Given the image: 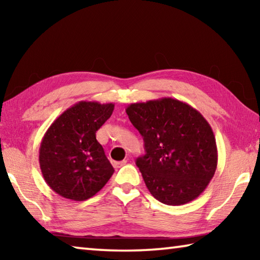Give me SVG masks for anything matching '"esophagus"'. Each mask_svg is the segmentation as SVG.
I'll return each instance as SVG.
<instances>
[{"label": "esophagus", "mask_w": 260, "mask_h": 260, "mask_svg": "<svg viewBox=\"0 0 260 260\" xmlns=\"http://www.w3.org/2000/svg\"><path fill=\"white\" fill-rule=\"evenodd\" d=\"M126 162H127V160H126V159L121 160V161H113V166L116 167V169H119V167L126 165Z\"/></svg>", "instance_id": "obj_1"}]
</instances>
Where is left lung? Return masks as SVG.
<instances>
[{"instance_id":"1","label":"left lung","mask_w":260,"mask_h":260,"mask_svg":"<svg viewBox=\"0 0 260 260\" xmlns=\"http://www.w3.org/2000/svg\"><path fill=\"white\" fill-rule=\"evenodd\" d=\"M126 113L144 141L146 155L136 165L151 195L173 206L197 199L218 162L215 138L205 118L171 98L129 104Z\"/></svg>"}]
</instances>
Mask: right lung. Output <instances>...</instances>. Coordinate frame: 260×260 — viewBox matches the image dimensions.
Returning <instances> with one entry per match:
<instances>
[{
	"label": "right lung",
	"instance_id": "1",
	"mask_svg": "<svg viewBox=\"0 0 260 260\" xmlns=\"http://www.w3.org/2000/svg\"><path fill=\"white\" fill-rule=\"evenodd\" d=\"M113 108V103L81 101L47 129L39 150L40 169L48 186L64 199H90L113 174L96 140V132L111 117Z\"/></svg>",
	"mask_w": 260,
	"mask_h": 260
}]
</instances>
